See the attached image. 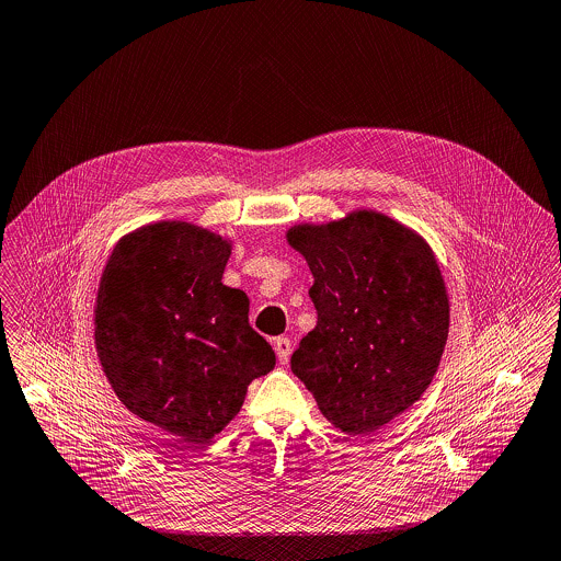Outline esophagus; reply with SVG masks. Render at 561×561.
Listing matches in <instances>:
<instances>
[{"instance_id":"esophagus-1","label":"esophagus","mask_w":561,"mask_h":561,"mask_svg":"<svg viewBox=\"0 0 561 561\" xmlns=\"http://www.w3.org/2000/svg\"><path fill=\"white\" fill-rule=\"evenodd\" d=\"M274 352H276V356H278V362H280V364H287V362H289V356H291V341H289V339H285V336L276 339V341H274Z\"/></svg>"}]
</instances>
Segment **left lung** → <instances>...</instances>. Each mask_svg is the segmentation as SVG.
<instances>
[{"label":"left lung","mask_w":561,"mask_h":561,"mask_svg":"<svg viewBox=\"0 0 561 561\" xmlns=\"http://www.w3.org/2000/svg\"><path fill=\"white\" fill-rule=\"evenodd\" d=\"M312 272L317 325L291 356L328 422L370 435L431 386L450 328V300L431 244L368 207L285 233Z\"/></svg>","instance_id":"left-lung-1"}]
</instances>
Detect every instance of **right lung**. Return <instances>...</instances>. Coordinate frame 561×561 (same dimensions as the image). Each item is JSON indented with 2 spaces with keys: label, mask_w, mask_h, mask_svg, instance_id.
Masks as SVG:
<instances>
[{
  "label": "right lung",
  "mask_w": 561,
  "mask_h": 561,
  "mask_svg": "<svg viewBox=\"0 0 561 561\" xmlns=\"http://www.w3.org/2000/svg\"><path fill=\"white\" fill-rule=\"evenodd\" d=\"M233 240L158 220L117 240L102 270L94 343L117 399L160 431L205 444L244 405L276 356L222 285Z\"/></svg>",
  "instance_id": "1"
}]
</instances>
